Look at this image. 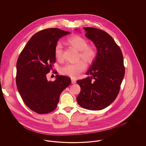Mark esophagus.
<instances>
[{
	"label": "esophagus",
	"instance_id": "obj_1",
	"mask_svg": "<svg viewBox=\"0 0 146 146\" xmlns=\"http://www.w3.org/2000/svg\"><path fill=\"white\" fill-rule=\"evenodd\" d=\"M76 79H71V83L72 84H76Z\"/></svg>",
	"mask_w": 146,
	"mask_h": 146
}]
</instances>
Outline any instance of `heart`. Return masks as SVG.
Masks as SVG:
<instances>
[{
    "label": "heart",
    "mask_w": 146,
    "mask_h": 146,
    "mask_svg": "<svg viewBox=\"0 0 146 146\" xmlns=\"http://www.w3.org/2000/svg\"><path fill=\"white\" fill-rule=\"evenodd\" d=\"M68 43L80 51L79 57L88 63L92 62L97 56V49L94 45H88L87 40L79 35H74L67 40ZM54 54L56 58L61 61L63 59L62 44L58 42L56 44ZM86 65L83 61L75 63H67L60 68V73L71 78H76L86 69Z\"/></svg>",
    "instance_id": "b5f03b06"
}]
</instances>
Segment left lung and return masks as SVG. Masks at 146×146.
Returning <instances> with one entry per match:
<instances>
[{
	"instance_id": "1",
	"label": "left lung",
	"mask_w": 146,
	"mask_h": 146,
	"mask_svg": "<svg viewBox=\"0 0 146 146\" xmlns=\"http://www.w3.org/2000/svg\"><path fill=\"white\" fill-rule=\"evenodd\" d=\"M84 29L85 36L97 48V56L86 73L91 76L76 81L81 88L76 101L84 108L98 111L108 107L118 96L125 75L123 56L107 32L92 27Z\"/></svg>"
}]
</instances>
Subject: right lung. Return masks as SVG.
Segmentation results:
<instances>
[{
    "label": "right lung",
    "mask_w": 146,
    "mask_h": 146,
    "mask_svg": "<svg viewBox=\"0 0 146 146\" xmlns=\"http://www.w3.org/2000/svg\"><path fill=\"white\" fill-rule=\"evenodd\" d=\"M69 33L57 28L40 31L31 37L18 58L17 89L26 105L38 114L54 111L61 94L70 84V78L67 76L57 74L54 82L46 78L56 62V44L59 38Z\"/></svg>",
    "instance_id": "add662e5"
}]
</instances>
